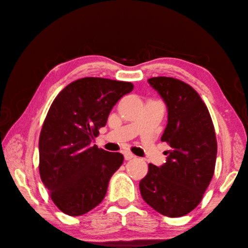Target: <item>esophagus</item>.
<instances>
[{"label":"esophagus","instance_id":"esophagus-1","mask_svg":"<svg viewBox=\"0 0 248 248\" xmlns=\"http://www.w3.org/2000/svg\"><path fill=\"white\" fill-rule=\"evenodd\" d=\"M124 159L125 160H130V159L134 158V155L132 154V153H130V152H124Z\"/></svg>","mask_w":248,"mask_h":248}]
</instances>
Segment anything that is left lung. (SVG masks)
Instances as JSON below:
<instances>
[{
    "mask_svg": "<svg viewBox=\"0 0 248 248\" xmlns=\"http://www.w3.org/2000/svg\"><path fill=\"white\" fill-rule=\"evenodd\" d=\"M148 83L163 97L168 123L161 141L167 161L150 164L140 181L143 200L167 217H182L200 204L215 172L217 140L208 108L194 89L181 80L154 77Z\"/></svg>",
    "mask_w": 248,
    "mask_h": 248,
    "instance_id": "1",
    "label": "left lung"
}]
</instances>
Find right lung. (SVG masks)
Here are the masks:
<instances>
[{
	"instance_id": "right-lung-1",
	"label": "right lung",
	"mask_w": 248,
	"mask_h": 248,
	"mask_svg": "<svg viewBox=\"0 0 248 248\" xmlns=\"http://www.w3.org/2000/svg\"><path fill=\"white\" fill-rule=\"evenodd\" d=\"M132 90L131 82L87 77L67 85L53 101L40 133L39 171L64 214H87L104 200L124 156L91 142L116 103Z\"/></svg>"
}]
</instances>
